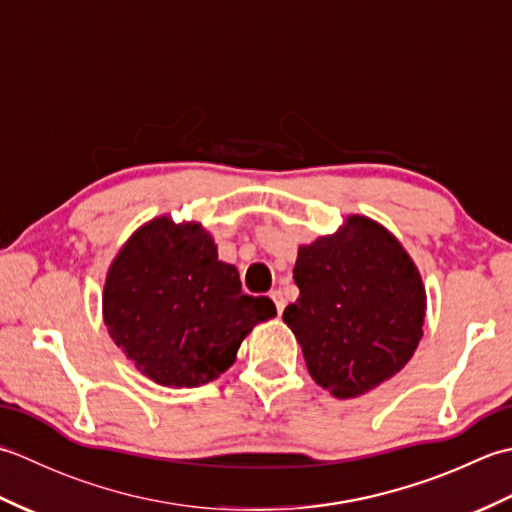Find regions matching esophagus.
<instances>
[{"label": "esophagus", "mask_w": 512, "mask_h": 512, "mask_svg": "<svg viewBox=\"0 0 512 512\" xmlns=\"http://www.w3.org/2000/svg\"><path fill=\"white\" fill-rule=\"evenodd\" d=\"M270 299L275 301V308H277V312H279V314L284 312V308H286V297H284V292H281V290H273V292H270Z\"/></svg>", "instance_id": "1"}]
</instances>
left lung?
Instances as JSON below:
<instances>
[{
    "instance_id": "obj_1",
    "label": "left lung",
    "mask_w": 512,
    "mask_h": 512,
    "mask_svg": "<svg viewBox=\"0 0 512 512\" xmlns=\"http://www.w3.org/2000/svg\"><path fill=\"white\" fill-rule=\"evenodd\" d=\"M299 299L284 310L310 376L354 398L396 376L422 339L420 273L383 226L352 215L341 233L299 248Z\"/></svg>"
}]
</instances>
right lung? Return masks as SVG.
I'll list each match as a JSON object with an SVG mask.
<instances>
[{
  "instance_id": "obj_1",
  "label": "right lung",
  "mask_w": 512,
  "mask_h": 512,
  "mask_svg": "<svg viewBox=\"0 0 512 512\" xmlns=\"http://www.w3.org/2000/svg\"><path fill=\"white\" fill-rule=\"evenodd\" d=\"M110 336L147 378L200 387L233 365L244 336L275 317L268 297L242 292L200 224L158 217L129 239L107 273Z\"/></svg>"
}]
</instances>
